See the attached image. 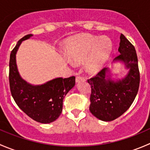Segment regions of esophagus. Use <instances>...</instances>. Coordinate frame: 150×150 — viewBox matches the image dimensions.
<instances>
[{"mask_svg":"<svg viewBox=\"0 0 150 150\" xmlns=\"http://www.w3.org/2000/svg\"><path fill=\"white\" fill-rule=\"evenodd\" d=\"M85 81V78L83 77H81V76H77L76 78H75V81L76 83H79L81 81Z\"/></svg>","mask_w":150,"mask_h":150,"instance_id":"esophagus-1","label":"esophagus"}]
</instances>
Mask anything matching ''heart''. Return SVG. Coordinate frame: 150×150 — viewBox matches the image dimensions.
Wrapping results in <instances>:
<instances>
[{
  "label": "heart",
  "mask_w": 150,
  "mask_h": 150,
  "mask_svg": "<svg viewBox=\"0 0 150 150\" xmlns=\"http://www.w3.org/2000/svg\"><path fill=\"white\" fill-rule=\"evenodd\" d=\"M67 58L72 64L86 61V68L94 74L104 67L112 51V43L107 36L83 34L68 40L65 46Z\"/></svg>",
  "instance_id": "heart-1"
}]
</instances>
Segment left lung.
Returning <instances> with one entry per match:
<instances>
[{
  "label": "left lung",
  "instance_id": "1",
  "mask_svg": "<svg viewBox=\"0 0 150 150\" xmlns=\"http://www.w3.org/2000/svg\"><path fill=\"white\" fill-rule=\"evenodd\" d=\"M118 51L114 61H120L129 69L123 78L114 81L107 75L109 69L104 68L96 76L88 80L91 87L89 110L91 114L103 121H112L121 116L132 104L140 83L138 58L134 46L120 35Z\"/></svg>",
  "mask_w": 150,
  "mask_h": 150
}]
</instances>
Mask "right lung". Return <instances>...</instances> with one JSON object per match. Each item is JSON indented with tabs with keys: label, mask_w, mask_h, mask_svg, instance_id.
<instances>
[{
	"label": "right lung",
	"mask_w": 150,
	"mask_h": 150,
	"mask_svg": "<svg viewBox=\"0 0 150 150\" xmlns=\"http://www.w3.org/2000/svg\"><path fill=\"white\" fill-rule=\"evenodd\" d=\"M31 36L33 35L24 36L11 52V93L18 107L30 118L41 123H50L57 120L61 115L63 99L75 86V77L57 78L38 86H33L22 79L16 67V54L22 42Z\"/></svg>",
	"instance_id": "obj_1"
}]
</instances>
